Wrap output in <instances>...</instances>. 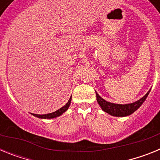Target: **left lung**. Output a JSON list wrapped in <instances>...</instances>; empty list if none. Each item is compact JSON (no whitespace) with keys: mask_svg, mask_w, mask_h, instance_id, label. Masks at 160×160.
Listing matches in <instances>:
<instances>
[{"mask_svg":"<svg viewBox=\"0 0 160 160\" xmlns=\"http://www.w3.org/2000/svg\"><path fill=\"white\" fill-rule=\"evenodd\" d=\"M150 91H151V90L142 98H140L138 101L135 102L133 103H130V104H124V105L109 102L103 99L102 98L100 97L98 94V93H96V97H97L98 102L101 108L105 112L108 113V114H110L111 115H113V116L124 117L130 115V114L135 112L136 110H138L141 107L142 103H143V102L146 100Z\"/></svg>","mask_w":160,"mask_h":160,"instance_id":"1","label":"left lung"}]
</instances>
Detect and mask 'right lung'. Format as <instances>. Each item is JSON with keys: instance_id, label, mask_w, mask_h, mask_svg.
<instances>
[{"instance_id": "1", "label": "right lung", "mask_w": 160, "mask_h": 160, "mask_svg": "<svg viewBox=\"0 0 160 160\" xmlns=\"http://www.w3.org/2000/svg\"><path fill=\"white\" fill-rule=\"evenodd\" d=\"M70 102H71V97L69 99L68 102L66 103V105L64 107H62V108L58 109V111H56L55 112L53 113H49V114H32V115H34V116L38 117V118H56V117L60 116L61 114H62L63 113L66 112V111L68 110L69 107L70 105Z\"/></svg>"}]
</instances>
